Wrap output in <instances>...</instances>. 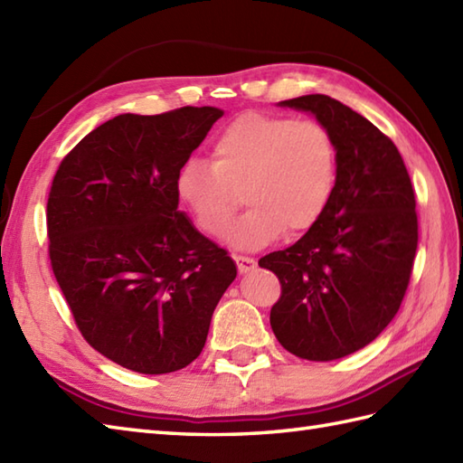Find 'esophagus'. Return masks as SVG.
<instances>
[{
	"mask_svg": "<svg viewBox=\"0 0 463 463\" xmlns=\"http://www.w3.org/2000/svg\"><path fill=\"white\" fill-rule=\"evenodd\" d=\"M234 262H237V269L241 274H247L250 270L257 269V260L250 259V257H242V254H234Z\"/></svg>",
	"mask_w": 463,
	"mask_h": 463,
	"instance_id": "1",
	"label": "esophagus"
}]
</instances>
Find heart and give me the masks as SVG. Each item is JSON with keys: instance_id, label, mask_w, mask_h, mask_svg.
<instances>
[{"instance_id": "obj_1", "label": "heart", "mask_w": 463, "mask_h": 463, "mask_svg": "<svg viewBox=\"0 0 463 463\" xmlns=\"http://www.w3.org/2000/svg\"><path fill=\"white\" fill-rule=\"evenodd\" d=\"M336 173V143L322 123L247 113L214 137L213 163L191 159L181 166L175 191L211 237L226 229L242 193L249 211L234 221L226 241L254 250L282 232H308L328 209Z\"/></svg>"}]
</instances>
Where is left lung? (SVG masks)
Listing matches in <instances>:
<instances>
[{
	"instance_id": "1",
	"label": "left lung",
	"mask_w": 463,
	"mask_h": 463,
	"mask_svg": "<svg viewBox=\"0 0 463 463\" xmlns=\"http://www.w3.org/2000/svg\"><path fill=\"white\" fill-rule=\"evenodd\" d=\"M279 105L326 127L338 173L322 219L259 267L282 287L274 336L294 356L328 362L368 346L396 317L418 249L416 196L396 145L366 117L328 95Z\"/></svg>"
}]
</instances>
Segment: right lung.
I'll return each mask as SVG.
<instances>
[{"mask_svg":"<svg viewBox=\"0 0 463 463\" xmlns=\"http://www.w3.org/2000/svg\"><path fill=\"white\" fill-rule=\"evenodd\" d=\"M224 111L123 113L77 143L47 201L49 259L83 338L139 373L199 356L237 264L179 211L175 179Z\"/></svg>","mask_w":463,"mask_h":463,"instance_id":"1","label":"right lung"}]
</instances>
